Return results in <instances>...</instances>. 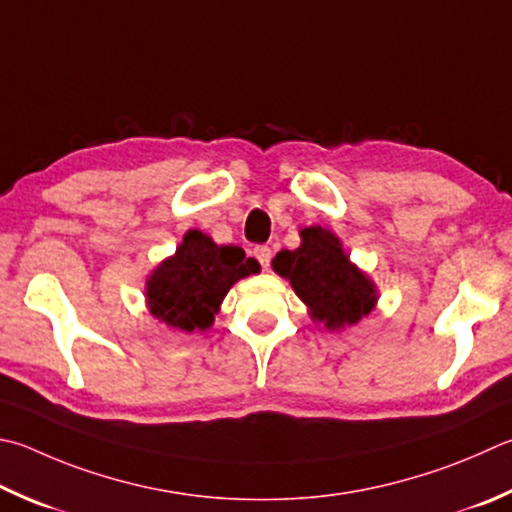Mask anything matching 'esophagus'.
Wrapping results in <instances>:
<instances>
[{
	"label": "esophagus",
	"instance_id": "obj_1",
	"mask_svg": "<svg viewBox=\"0 0 512 512\" xmlns=\"http://www.w3.org/2000/svg\"><path fill=\"white\" fill-rule=\"evenodd\" d=\"M253 255L257 257V262L262 264V268H268L271 266V257H273V250L268 248V246H255V250H253Z\"/></svg>",
	"mask_w": 512,
	"mask_h": 512
}]
</instances>
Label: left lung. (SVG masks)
I'll use <instances>...</instances> for the list:
<instances>
[{
	"label": "left lung",
	"instance_id": "obj_1",
	"mask_svg": "<svg viewBox=\"0 0 512 512\" xmlns=\"http://www.w3.org/2000/svg\"><path fill=\"white\" fill-rule=\"evenodd\" d=\"M300 239L295 250L275 255L273 271L293 286L311 320L340 331L367 318L378 304V288L351 262L342 241L322 226L302 228Z\"/></svg>",
	"mask_w": 512,
	"mask_h": 512
}]
</instances>
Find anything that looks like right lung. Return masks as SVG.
<instances>
[{
  "label": "right lung",
  "instance_id": "add662e5",
  "mask_svg": "<svg viewBox=\"0 0 512 512\" xmlns=\"http://www.w3.org/2000/svg\"><path fill=\"white\" fill-rule=\"evenodd\" d=\"M259 273V264L239 246H219L201 230H188L174 255L147 275L145 304L174 331H208L230 286Z\"/></svg>",
  "mask_w": 512,
  "mask_h": 512
}]
</instances>
